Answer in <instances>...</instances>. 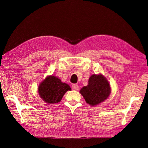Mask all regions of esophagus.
Returning a JSON list of instances; mask_svg holds the SVG:
<instances>
[{
  "label": "esophagus",
  "mask_w": 148,
  "mask_h": 148,
  "mask_svg": "<svg viewBox=\"0 0 148 148\" xmlns=\"http://www.w3.org/2000/svg\"><path fill=\"white\" fill-rule=\"evenodd\" d=\"M72 88L74 89V90H78L79 89V86L77 85V84H73L72 85Z\"/></svg>",
  "instance_id": "obj_1"
}]
</instances>
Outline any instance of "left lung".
<instances>
[{
	"label": "left lung",
	"instance_id": "8db88e82",
	"mask_svg": "<svg viewBox=\"0 0 148 148\" xmlns=\"http://www.w3.org/2000/svg\"><path fill=\"white\" fill-rule=\"evenodd\" d=\"M86 102L90 106H96L103 102L110 94V86L108 81L101 74L92 75L88 85L80 91Z\"/></svg>",
	"mask_w": 148,
	"mask_h": 148
}]
</instances>
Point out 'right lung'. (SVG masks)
<instances>
[{
	"mask_svg": "<svg viewBox=\"0 0 148 148\" xmlns=\"http://www.w3.org/2000/svg\"><path fill=\"white\" fill-rule=\"evenodd\" d=\"M71 90L68 84L61 82L54 76H49L41 83L38 92L44 101L50 104L58 103L68 90Z\"/></svg>",
	"mask_w": 148,
	"mask_h": 148,
	"instance_id": "1",
	"label": "right lung"
}]
</instances>
